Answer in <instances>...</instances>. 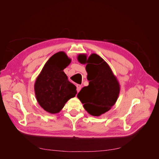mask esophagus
<instances>
[{
  "label": "esophagus",
  "mask_w": 159,
  "mask_h": 159,
  "mask_svg": "<svg viewBox=\"0 0 159 159\" xmlns=\"http://www.w3.org/2000/svg\"><path fill=\"white\" fill-rule=\"evenodd\" d=\"M77 92L79 93V91H80V90L81 89V88H82V86L80 85V84H77Z\"/></svg>",
  "instance_id": "34e87169"
}]
</instances>
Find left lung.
Returning <instances> with one entry per match:
<instances>
[{"mask_svg": "<svg viewBox=\"0 0 159 159\" xmlns=\"http://www.w3.org/2000/svg\"><path fill=\"white\" fill-rule=\"evenodd\" d=\"M77 59L81 64H87L86 70L89 81L77 97L90 115L98 116L115 104L120 92L119 83L109 65L98 55L93 53L87 58L86 55L80 54Z\"/></svg>", "mask_w": 159, "mask_h": 159, "instance_id": "1", "label": "left lung"}]
</instances>
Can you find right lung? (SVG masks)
I'll list each match as a JSON object with an SVG mask.
<instances>
[{
	"label": "right lung",
	"mask_w": 159,
	"mask_h": 159,
	"mask_svg": "<svg viewBox=\"0 0 159 159\" xmlns=\"http://www.w3.org/2000/svg\"><path fill=\"white\" fill-rule=\"evenodd\" d=\"M70 62L64 52H58L49 58L36 79L34 88L37 102L49 113L59 112L77 94L76 86L63 71Z\"/></svg>",
	"instance_id": "obj_1"
}]
</instances>
